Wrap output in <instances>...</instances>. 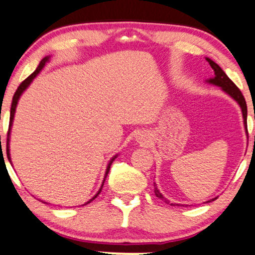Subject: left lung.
<instances>
[{"label": "left lung", "instance_id": "1", "mask_svg": "<svg viewBox=\"0 0 255 255\" xmlns=\"http://www.w3.org/2000/svg\"><path fill=\"white\" fill-rule=\"evenodd\" d=\"M206 60L208 61L209 66H211L212 69L214 70V77H213V79H209L208 82L212 83V85L221 87L224 92H226L228 95H231L232 98H233L235 101H237L238 104H239V106L241 107V111H243L245 128H246V130H247V105H246V101H245V98H244L243 93L240 92V89L234 85V82L232 81V80L226 75V74H225L224 70H222L220 67H219L218 64L214 62V61H212L211 59H206ZM247 134H248V130H247ZM154 192H155V195L157 196V198H160L161 200H165L166 204H169L168 200H166L165 198H163L162 194H161V193L159 192V189L156 188L155 183H154ZM214 200L215 199H212V200H209V201H207V202L214 201ZM170 205H173V204H170Z\"/></svg>", "mask_w": 255, "mask_h": 255}]
</instances>
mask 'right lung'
<instances>
[{
  "mask_svg": "<svg viewBox=\"0 0 255 255\" xmlns=\"http://www.w3.org/2000/svg\"><path fill=\"white\" fill-rule=\"evenodd\" d=\"M49 60V57H44L43 60H41V62H40V64H38V67H37V69L35 70V72L31 74V75H29L27 79L24 80V81H22V83L20 86H18V88H17V90H16L15 92V94H14V98H12V102H11V108H10V120H9V128H8V134H7V156H8V159L10 160V154H9V133H10V128H11V124H12V119H14V114H15V109H16V106H17V101H18V99H20V96H21V94L22 93L24 92L25 89H27V87L30 85V82L33 81V79L34 77H36V75L38 73L41 72V69L43 68L44 67V64H46V62L47 61ZM115 157L117 156H114L113 157V159L109 161V163H108V167H107V170H106V175H105V180H106V178H107V175H108V173H109V169H111V165L113 163V161L115 160ZM105 180H104V183H105ZM104 183H102V186H104ZM101 189H102V187L101 188H100V191L98 192V194H96L94 198H93L92 200H89L88 202H87V204H89L90 201H93V200H94L96 196H98L99 194H100V192H101ZM87 204H85V205H87Z\"/></svg>",
  "mask_w": 255,
  "mask_h": 255,
  "instance_id": "1",
  "label": "right lung"
}]
</instances>
